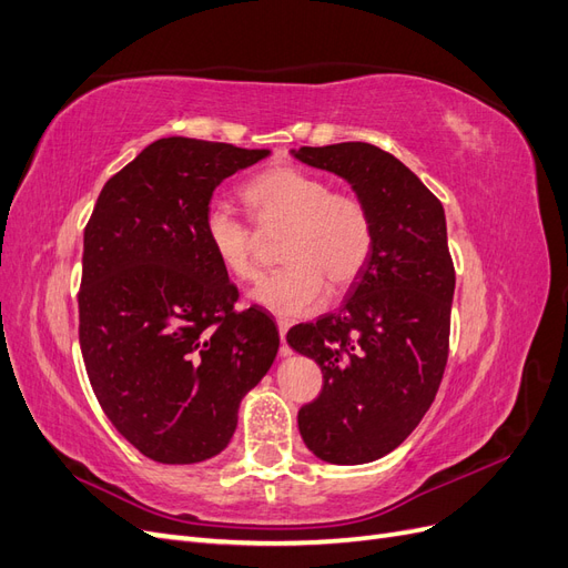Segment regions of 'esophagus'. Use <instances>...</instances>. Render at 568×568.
<instances>
[{"label": "esophagus", "mask_w": 568, "mask_h": 568, "mask_svg": "<svg viewBox=\"0 0 568 568\" xmlns=\"http://www.w3.org/2000/svg\"><path fill=\"white\" fill-rule=\"evenodd\" d=\"M288 326H291L288 320H284V317L277 320V329H280V338H282V355H288V353H291V348L286 346V332H288Z\"/></svg>", "instance_id": "1"}]
</instances>
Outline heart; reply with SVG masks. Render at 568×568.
Listing matches in <instances>:
<instances>
[{
  "mask_svg": "<svg viewBox=\"0 0 568 568\" xmlns=\"http://www.w3.org/2000/svg\"><path fill=\"white\" fill-rule=\"evenodd\" d=\"M242 199L261 234L280 232V261L253 291V301L280 315L311 313L324 296L348 291L367 270L374 253L369 205L351 192H332V182L296 165H272L246 182ZM203 242L220 267L239 282L261 274V239L227 205L203 213Z\"/></svg>",
  "mask_w": 568,
  "mask_h": 568,
  "instance_id": "heart-1",
  "label": "heart"
}]
</instances>
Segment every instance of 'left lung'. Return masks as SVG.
Returning <instances> with one entry per match:
<instances>
[{
  "instance_id": "1",
  "label": "left lung",
  "mask_w": 568,
  "mask_h": 568,
  "mask_svg": "<svg viewBox=\"0 0 568 568\" xmlns=\"http://www.w3.org/2000/svg\"><path fill=\"white\" fill-rule=\"evenodd\" d=\"M296 159L348 180L374 217V253L338 313L291 326L322 390L298 409L307 448L332 464L374 462L415 432L450 353L455 265L440 201L388 151L343 142Z\"/></svg>"
}]
</instances>
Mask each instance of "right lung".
I'll list each match as a JSON object with an SVG mask.
<instances>
[{
	"label": "right lung",
	"instance_id": "1",
	"mask_svg": "<svg viewBox=\"0 0 568 568\" xmlns=\"http://www.w3.org/2000/svg\"><path fill=\"white\" fill-rule=\"evenodd\" d=\"M267 149L165 136L115 173L84 227L80 351L104 415L153 462L194 464L227 448L244 395L280 332L203 242L215 186Z\"/></svg>",
	"mask_w": 568,
	"mask_h": 568
}]
</instances>
